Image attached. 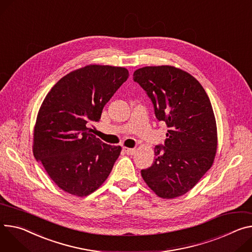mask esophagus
I'll return each instance as SVG.
<instances>
[{
    "label": "esophagus",
    "mask_w": 252,
    "mask_h": 252,
    "mask_svg": "<svg viewBox=\"0 0 252 252\" xmlns=\"http://www.w3.org/2000/svg\"><path fill=\"white\" fill-rule=\"evenodd\" d=\"M124 151L127 154V155H133L135 154V150L134 149H129V148H124Z\"/></svg>",
    "instance_id": "obj_1"
}]
</instances>
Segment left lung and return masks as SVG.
<instances>
[{
	"instance_id": "obj_1",
	"label": "left lung",
	"mask_w": 252,
	"mask_h": 252,
	"mask_svg": "<svg viewBox=\"0 0 252 252\" xmlns=\"http://www.w3.org/2000/svg\"><path fill=\"white\" fill-rule=\"evenodd\" d=\"M133 81L146 91L158 121L168 126L165 144L155 147V161L142 177L158 197L184 195L215 158L217 127L210 99L196 78L173 66L140 68Z\"/></svg>"
}]
</instances>
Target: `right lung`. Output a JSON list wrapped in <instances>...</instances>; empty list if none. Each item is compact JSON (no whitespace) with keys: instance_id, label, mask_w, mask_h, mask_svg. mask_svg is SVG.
<instances>
[{"instance_id":"right-lung-1","label":"right lung","mask_w":252,"mask_h":252,"mask_svg":"<svg viewBox=\"0 0 252 252\" xmlns=\"http://www.w3.org/2000/svg\"><path fill=\"white\" fill-rule=\"evenodd\" d=\"M124 67L88 65L62 77L45 97L34 128L33 153L63 191L83 197L110 174L121 146L104 144L89 126L127 79Z\"/></svg>"}]
</instances>
